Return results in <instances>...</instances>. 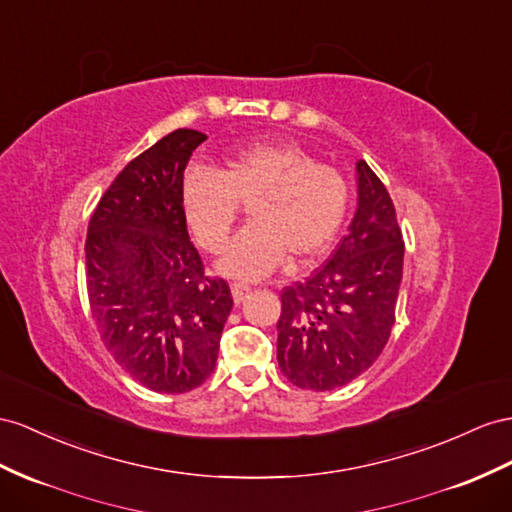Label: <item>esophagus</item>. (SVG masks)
<instances>
[{
	"label": "esophagus",
	"mask_w": 512,
	"mask_h": 512,
	"mask_svg": "<svg viewBox=\"0 0 512 512\" xmlns=\"http://www.w3.org/2000/svg\"><path fill=\"white\" fill-rule=\"evenodd\" d=\"M231 294H233L235 305H240V303H244V300L248 298V294H251V287L242 285V283H233L231 285Z\"/></svg>",
	"instance_id": "1"
}]
</instances>
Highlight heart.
I'll list each match as a JSON object with an SVG mask.
<instances>
[{"label":"heart","instance_id":"heart-1","mask_svg":"<svg viewBox=\"0 0 512 512\" xmlns=\"http://www.w3.org/2000/svg\"><path fill=\"white\" fill-rule=\"evenodd\" d=\"M183 212L205 251L227 246L240 205L246 227L220 259V272L242 281L266 277L285 253L296 264L318 257L346 218L350 186L339 168L316 162L296 142H251L229 151L220 173L194 168L183 179Z\"/></svg>","mask_w":512,"mask_h":512}]
</instances>
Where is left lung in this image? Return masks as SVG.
I'll use <instances>...</instances> for the list:
<instances>
[{
  "mask_svg": "<svg viewBox=\"0 0 512 512\" xmlns=\"http://www.w3.org/2000/svg\"><path fill=\"white\" fill-rule=\"evenodd\" d=\"M357 212L331 259L281 292L277 361L300 389L331 391L355 381L396 322L404 242L396 207L374 170L357 162Z\"/></svg>",
  "mask_w": 512,
  "mask_h": 512,
  "instance_id": "1",
  "label": "left lung"
}]
</instances>
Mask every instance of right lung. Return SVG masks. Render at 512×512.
<instances>
[{
    "label": "right lung",
    "mask_w": 512,
    "mask_h": 512,
    "mask_svg": "<svg viewBox=\"0 0 512 512\" xmlns=\"http://www.w3.org/2000/svg\"><path fill=\"white\" fill-rule=\"evenodd\" d=\"M207 140L175 129L134 157L90 216V311L121 368L157 393H186L216 368L233 307L227 281L209 279L190 242L183 170Z\"/></svg>",
    "instance_id": "right-lung-1"
}]
</instances>
